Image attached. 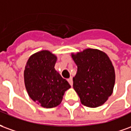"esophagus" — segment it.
<instances>
[{
	"label": "esophagus",
	"instance_id": "34e87169",
	"mask_svg": "<svg viewBox=\"0 0 131 131\" xmlns=\"http://www.w3.org/2000/svg\"><path fill=\"white\" fill-rule=\"evenodd\" d=\"M68 82H69L70 84V85H71V86H72L73 82H72V77H70L69 79L68 80Z\"/></svg>",
	"mask_w": 131,
	"mask_h": 131
}]
</instances>
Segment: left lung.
<instances>
[{"label": "left lung", "mask_w": 131, "mask_h": 131, "mask_svg": "<svg viewBox=\"0 0 131 131\" xmlns=\"http://www.w3.org/2000/svg\"><path fill=\"white\" fill-rule=\"evenodd\" d=\"M72 58L77 66L73 88L81 103L89 107L103 105L113 92L115 72L110 59L103 51L86 49Z\"/></svg>", "instance_id": "obj_1"}]
</instances>
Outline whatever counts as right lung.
Listing matches in <instances>:
<instances>
[{
    "label": "right lung",
    "mask_w": 131,
    "mask_h": 131,
    "mask_svg": "<svg viewBox=\"0 0 131 131\" xmlns=\"http://www.w3.org/2000/svg\"><path fill=\"white\" fill-rule=\"evenodd\" d=\"M57 57L47 50L30 56L24 70V83L28 96L43 107L52 108L61 103L65 91L70 88L54 68Z\"/></svg>",
    "instance_id": "right-lung-1"
}]
</instances>
